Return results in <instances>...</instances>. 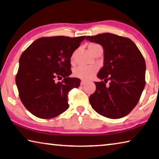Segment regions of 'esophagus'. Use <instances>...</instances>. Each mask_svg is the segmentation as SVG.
Segmentation results:
<instances>
[{"label":"esophagus","mask_w":159,"mask_h":159,"mask_svg":"<svg viewBox=\"0 0 159 159\" xmlns=\"http://www.w3.org/2000/svg\"><path fill=\"white\" fill-rule=\"evenodd\" d=\"M87 82H86L85 80H81V82H80V85H84Z\"/></svg>","instance_id":"1"}]
</instances>
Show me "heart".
Here are the masks:
<instances>
[{"mask_svg":"<svg viewBox=\"0 0 159 159\" xmlns=\"http://www.w3.org/2000/svg\"><path fill=\"white\" fill-rule=\"evenodd\" d=\"M98 45H99L98 44H96V43H91L88 45V49H89L90 52L94 48L98 46ZM74 54L72 55L71 57V62H73L74 61ZM96 71H97V69L95 68V67L79 66L74 69V76L83 80H88L93 77V75L96 73Z\"/></svg>","mask_w":159,"mask_h":159,"instance_id":"b5f03b06","label":"heart"}]
</instances>
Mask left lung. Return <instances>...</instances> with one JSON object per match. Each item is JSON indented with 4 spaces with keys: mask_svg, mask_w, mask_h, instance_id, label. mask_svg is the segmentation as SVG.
Segmentation results:
<instances>
[{
    "mask_svg": "<svg viewBox=\"0 0 159 159\" xmlns=\"http://www.w3.org/2000/svg\"><path fill=\"white\" fill-rule=\"evenodd\" d=\"M86 40L104 48V66L98 74L104 80L95 83L96 90L89 98L91 106L107 118L125 116L138 104L146 84L143 55L128 38L104 33Z\"/></svg>",
    "mask_w": 159,
    "mask_h": 159,
    "instance_id": "left-lung-1",
    "label": "left lung"
}]
</instances>
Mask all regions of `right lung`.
Returning <instances> with one entry per match:
<instances>
[{
	"instance_id": "obj_1",
	"label": "right lung",
	"mask_w": 159,
	"mask_h": 159,
	"mask_svg": "<svg viewBox=\"0 0 159 159\" xmlns=\"http://www.w3.org/2000/svg\"><path fill=\"white\" fill-rule=\"evenodd\" d=\"M85 38L42 37L21 54L15 82L21 102L35 116L50 119L69 107L68 93L80 83L78 78L69 77L70 59Z\"/></svg>"
}]
</instances>
